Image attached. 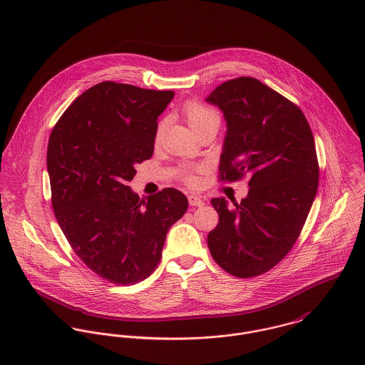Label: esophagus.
I'll return each mask as SVG.
<instances>
[{
	"label": "esophagus",
	"mask_w": 365,
	"mask_h": 365,
	"mask_svg": "<svg viewBox=\"0 0 365 365\" xmlns=\"http://www.w3.org/2000/svg\"><path fill=\"white\" fill-rule=\"evenodd\" d=\"M188 202L191 207H202L205 204L204 200L198 195H188Z\"/></svg>",
	"instance_id": "34e87169"
}]
</instances>
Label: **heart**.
Listing matches in <instances>:
<instances>
[{
  "mask_svg": "<svg viewBox=\"0 0 365 365\" xmlns=\"http://www.w3.org/2000/svg\"><path fill=\"white\" fill-rule=\"evenodd\" d=\"M182 113L187 119V122L190 123V126L197 132L201 128L207 126L209 123L213 122H219V115L217 112L209 106L204 104L198 100H190L185 104L182 105ZM163 128H164V122H158L156 126V140H160L161 135H163ZM180 177L187 182V184H194L195 182V177L191 173V170L188 168H180Z\"/></svg>",
  "mask_w": 365,
  "mask_h": 365,
  "instance_id": "1",
  "label": "heart"
}]
</instances>
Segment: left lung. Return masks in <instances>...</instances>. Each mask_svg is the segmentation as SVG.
<instances>
[{"mask_svg":"<svg viewBox=\"0 0 365 365\" xmlns=\"http://www.w3.org/2000/svg\"><path fill=\"white\" fill-rule=\"evenodd\" d=\"M207 101L227 122L219 181L250 175L240 204L210 201L219 223L209 232V252L226 272L257 277L289 253L312 207L319 184L312 130L298 105L253 77L225 81Z\"/></svg>","mask_w":365,"mask_h":365,"instance_id":"8db88e82","label":"left lung"}]
</instances>
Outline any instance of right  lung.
Instances as JSON below:
<instances>
[{"label": "right lung", "instance_id": "add662e5", "mask_svg": "<svg viewBox=\"0 0 365 365\" xmlns=\"http://www.w3.org/2000/svg\"><path fill=\"white\" fill-rule=\"evenodd\" d=\"M173 91L103 81L70 105L53 128L48 173L54 216L91 271L132 285L156 269L168 229L187 197L164 188L148 201L128 185L136 164L153 156L157 118Z\"/></svg>", "mask_w": 365, "mask_h": 365}]
</instances>
